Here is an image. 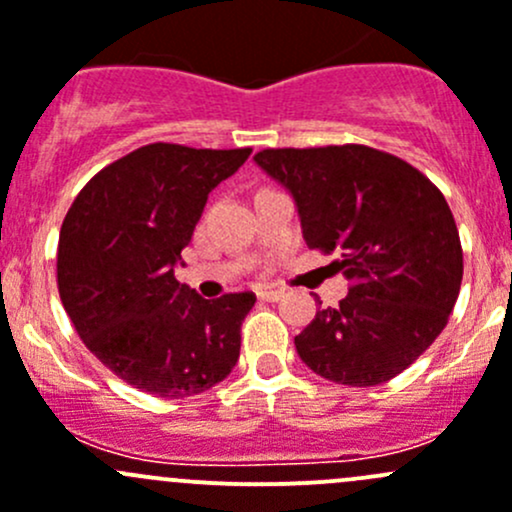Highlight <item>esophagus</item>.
Wrapping results in <instances>:
<instances>
[{"label":"esophagus","mask_w":512,"mask_h":512,"mask_svg":"<svg viewBox=\"0 0 512 512\" xmlns=\"http://www.w3.org/2000/svg\"><path fill=\"white\" fill-rule=\"evenodd\" d=\"M258 298L266 303H276L283 298V291H278V288H261V291H258Z\"/></svg>","instance_id":"34e87169"}]
</instances>
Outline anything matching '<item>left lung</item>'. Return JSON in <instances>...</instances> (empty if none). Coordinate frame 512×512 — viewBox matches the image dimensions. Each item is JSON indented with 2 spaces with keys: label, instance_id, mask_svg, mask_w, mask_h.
<instances>
[{
  "label": "left lung",
  "instance_id": "left-lung-1",
  "mask_svg": "<svg viewBox=\"0 0 512 512\" xmlns=\"http://www.w3.org/2000/svg\"><path fill=\"white\" fill-rule=\"evenodd\" d=\"M254 161L291 194L311 249L341 251L351 281L293 338L301 361L343 386H378L440 336L463 281L448 201L398 156L361 144L263 149Z\"/></svg>",
  "mask_w": 512,
  "mask_h": 512
}]
</instances>
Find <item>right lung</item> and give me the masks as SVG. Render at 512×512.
<instances>
[{"mask_svg": "<svg viewBox=\"0 0 512 512\" xmlns=\"http://www.w3.org/2000/svg\"><path fill=\"white\" fill-rule=\"evenodd\" d=\"M249 154L141 146L74 199L59 234V296L86 348L129 386L186 398L234 371L256 296L206 301L174 271L209 194Z\"/></svg>", "mask_w": 512, "mask_h": 512, "instance_id": "1", "label": "right lung"}]
</instances>
